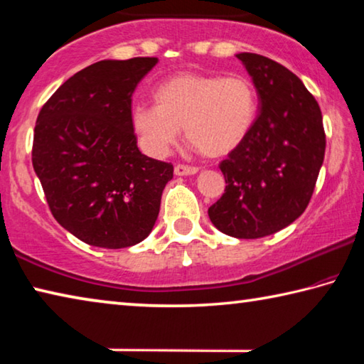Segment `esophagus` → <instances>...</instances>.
<instances>
[{
    "label": "esophagus",
    "mask_w": 364,
    "mask_h": 364,
    "mask_svg": "<svg viewBox=\"0 0 364 364\" xmlns=\"http://www.w3.org/2000/svg\"><path fill=\"white\" fill-rule=\"evenodd\" d=\"M199 168L197 167H191V165H184V164H178L175 167V175L178 176H188V175H196Z\"/></svg>",
    "instance_id": "esophagus-1"
}]
</instances>
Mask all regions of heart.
Here are the masks:
<instances>
[{
  "instance_id": "b5f03b06",
  "label": "heart",
  "mask_w": 364,
  "mask_h": 364,
  "mask_svg": "<svg viewBox=\"0 0 364 364\" xmlns=\"http://www.w3.org/2000/svg\"><path fill=\"white\" fill-rule=\"evenodd\" d=\"M154 101L133 104L130 112L141 147L154 157L167 156L181 128L204 156H228L247 139L258 115L255 85L244 75L181 72L156 86Z\"/></svg>"
}]
</instances>
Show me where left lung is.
Instances as JSON below:
<instances>
[{"label":"left lung","instance_id":"8db88e82","mask_svg":"<svg viewBox=\"0 0 364 364\" xmlns=\"http://www.w3.org/2000/svg\"><path fill=\"white\" fill-rule=\"evenodd\" d=\"M236 58L255 85L260 112L247 139L220 164L226 188L208 217L228 236L258 239L305 212L324 160L326 134L321 109L297 75L260 54Z\"/></svg>","mask_w":364,"mask_h":364}]
</instances>
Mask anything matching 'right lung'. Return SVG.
<instances>
[{"label":"right lung","mask_w":364,"mask_h":364,"mask_svg":"<svg viewBox=\"0 0 364 364\" xmlns=\"http://www.w3.org/2000/svg\"><path fill=\"white\" fill-rule=\"evenodd\" d=\"M157 58L100 60L59 86L41 107L32 162L58 223L95 247L149 236L173 165L141 154L132 96Z\"/></svg>","instance_id":"add662e5"}]
</instances>
